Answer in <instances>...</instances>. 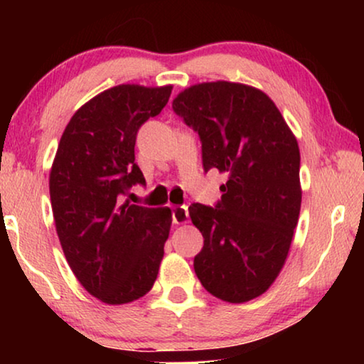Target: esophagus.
I'll return each mask as SVG.
<instances>
[{
  "mask_svg": "<svg viewBox=\"0 0 364 364\" xmlns=\"http://www.w3.org/2000/svg\"><path fill=\"white\" fill-rule=\"evenodd\" d=\"M173 223H177V225L188 223V208L186 205L173 207Z\"/></svg>",
  "mask_w": 364,
  "mask_h": 364,
  "instance_id": "esophagus-1",
  "label": "esophagus"
}]
</instances>
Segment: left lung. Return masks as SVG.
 <instances>
[{
	"label": "left lung",
	"mask_w": 364,
	"mask_h": 364,
	"mask_svg": "<svg viewBox=\"0 0 364 364\" xmlns=\"http://www.w3.org/2000/svg\"><path fill=\"white\" fill-rule=\"evenodd\" d=\"M172 107L202 141L203 168L227 173L217 208L192 203L203 237L202 287L228 303L265 293L280 275L300 217V149L275 102L242 82H200Z\"/></svg>",
	"instance_id": "left-lung-1"
}]
</instances>
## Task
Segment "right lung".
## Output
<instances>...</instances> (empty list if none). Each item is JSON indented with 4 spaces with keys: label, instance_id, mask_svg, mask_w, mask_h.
Segmentation results:
<instances>
[{
    "label": "right lung",
    "instance_id": "add662e5",
    "mask_svg": "<svg viewBox=\"0 0 364 364\" xmlns=\"http://www.w3.org/2000/svg\"><path fill=\"white\" fill-rule=\"evenodd\" d=\"M172 86L119 84L74 112L49 172V196L64 257L79 283L107 305L151 291L164 257L172 210L122 203L146 183L136 164V136L157 116Z\"/></svg>",
    "mask_w": 364,
    "mask_h": 364
}]
</instances>
